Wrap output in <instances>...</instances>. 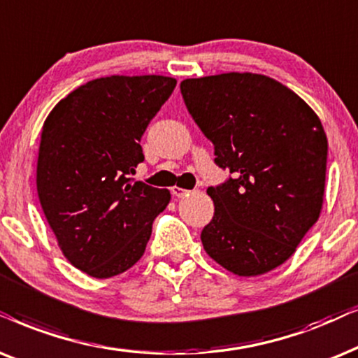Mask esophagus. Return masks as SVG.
I'll return each mask as SVG.
<instances>
[{
  "label": "esophagus",
  "instance_id": "1",
  "mask_svg": "<svg viewBox=\"0 0 358 358\" xmlns=\"http://www.w3.org/2000/svg\"><path fill=\"white\" fill-rule=\"evenodd\" d=\"M171 192H173L174 197H184V196H187L189 190L187 189H182V187H178V185H174V187L171 189Z\"/></svg>",
  "mask_w": 358,
  "mask_h": 358
}]
</instances>
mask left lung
I'll return each mask as SVG.
<instances>
[{
  "instance_id": "8db88e82",
  "label": "left lung",
  "mask_w": 358,
  "mask_h": 358,
  "mask_svg": "<svg viewBox=\"0 0 358 358\" xmlns=\"http://www.w3.org/2000/svg\"><path fill=\"white\" fill-rule=\"evenodd\" d=\"M215 164L234 178L208 187L215 206L201 240L238 276H258L291 258L322 210L327 136L306 101L275 78L230 72L180 82Z\"/></svg>"
}]
</instances>
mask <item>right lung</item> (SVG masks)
<instances>
[{"label": "right lung", "mask_w": 358, "mask_h": 358, "mask_svg": "<svg viewBox=\"0 0 358 358\" xmlns=\"http://www.w3.org/2000/svg\"><path fill=\"white\" fill-rule=\"evenodd\" d=\"M176 78L111 76L87 82L45 118L37 196L64 257L94 278L129 270L146 250L168 189L134 180L139 145Z\"/></svg>", "instance_id": "1"}]
</instances>
